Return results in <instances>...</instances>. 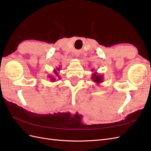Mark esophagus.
Wrapping results in <instances>:
<instances>
[{
  "label": "esophagus",
  "mask_w": 151,
  "mask_h": 151,
  "mask_svg": "<svg viewBox=\"0 0 151 151\" xmlns=\"http://www.w3.org/2000/svg\"><path fill=\"white\" fill-rule=\"evenodd\" d=\"M75 57H78V54H75Z\"/></svg>",
  "instance_id": "obj_1"
}]
</instances>
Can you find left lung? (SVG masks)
<instances>
[{
	"mask_svg": "<svg viewBox=\"0 0 151 151\" xmlns=\"http://www.w3.org/2000/svg\"><path fill=\"white\" fill-rule=\"evenodd\" d=\"M91 71L94 72L93 73H92V76H92L91 79L94 82L96 83V84L97 85H99V83H102L103 82V75H99L98 72L94 71V69H92Z\"/></svg>",
	"mask_w": 151,
	"mask_h": 151,
	"instance_id": "8db88e82",
	"label": "left lung"
}]
</instances>
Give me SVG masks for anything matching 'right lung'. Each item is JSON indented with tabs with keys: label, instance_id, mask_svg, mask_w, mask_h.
I'll list each match as a JSON object with an SVG mask.
<instances>
[{
	"label": "right lung",
	"instance_id": "obj_1",
	"mask_svg": "<svg viewBox=\"0 0 151 151\" xmlns=\"http://www.w3.org/2000/svg\"><path fill=\"white\" fill-rule=\"evenodd\" d=\"M61 69V65H59V67L58 68L57 67L56 69H54L53 73H54V75H48V78H50V80L51 81V82H55V80H57L58 78H60V75H59V71Z\"/></svg>",
	"mask_w": 151,
	"mask_h": 151
}]
</instances>
